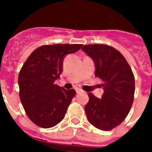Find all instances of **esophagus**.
<instances>
[{
    "instance_id": "34e87169",
    "label": "esophagus",
    "mask_w": 152,
    "mask_h": 152,
    "mask_svg": "<svg viewBox=\"0 0 152 152\" xmlns=\"http://www.w3.org/2000/svg\"><path fill=\"white\" fill-rule=\"evenodd\" d=\"M76 92H77V94H81V93H83L84 91H83L81 89H77L76 90Z\"/></svg>"
}]
</instances>
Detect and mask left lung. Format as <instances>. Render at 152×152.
<instances>
[{
    "label": "left lung",
    "mask_w": 152,
    "mask_h": 152,
    "mask_svg": "<svg viewBox=\"0 0 152 152\" xmlns=\"http://www.w3.org/2000/svg\"><path fill=\"white\" fill-rule=\"evenodd\" d=\"M83 51L95 64V76L103 81L101 99L88 93L85 113L91 124L110 131L123 122L134 100L135 77L124 56L116 49L103 44L84 45Z\"/></svg>",
    "instance_id": "left-lung-1"
}]
</instances>
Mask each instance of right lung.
Here are the masks:
<instances>
[{
	"label": "right lung",
	"instance_id": "add662e5",
	"mask_svg": "<svg viewBox=\"0 0 152 152\" xmlns=\"http://www.w3.org/2000/svg\"><path fill=\"white\" fill-rule=\"evenodd\" d=\"M81 44L42 45L31 53L18 77L20 98L31 121L42 128H51L64 119L72 98L73 89L55 84L62 72L63 61Z\"/></svg>",
	"mask_w": 152,
	"mask_h": 152
}]
</instances>
